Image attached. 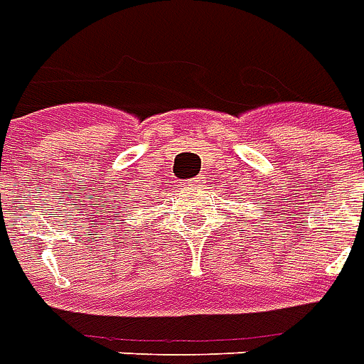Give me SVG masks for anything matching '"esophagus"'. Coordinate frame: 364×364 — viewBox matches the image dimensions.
Masks as SVG:
<instances>
[{
  "instance_id": "esophagus-1",
  "label": "esophagus",
  "mask_w": 364,
  "mask_h": 364,
  "mask_svg": "<svg viewBox=\"0 0 364 364\" xmlns=\"http://www.w3.org/2000/svg\"><path fill=\"white\" fill-rule=\"evenodd\" d=\"M186 188H198V186H200V180L198 178H192V180H188V182H186Z\"/></svg>"
}]
</instances>
